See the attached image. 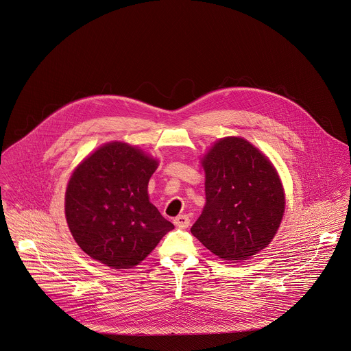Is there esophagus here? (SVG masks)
<instances>
[{"instance_id":"34e87169","label":"esophagus","mask_w":351,"mask_h":351,"mask_svg":"<svg viewBox=\"0 0 351 351\" xmlns=\"http://www.w3.org/2000/svg\"><path fill=\"white\" fill-rule=\"evenodd\" d=\"M190 218L187 217V215H179V217H176L175 219H173V223H175V226L176 228H179V229H187L189 226H190Z\"/></svg>"}]
</instances>
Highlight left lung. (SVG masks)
Returning <instances> with one entry per match:
<instances>
[{"instance_id":"1","label":"left lung","mask_w":351,"mask_h":351,"mask_svg":"<svg viewBox=\"0 0 351 351\" xmlns=\"http://www.w3.org/2000/svg\"><path fill=\"white\" fill-rule=\"evenodd\" d=\"M206 206L191 233L215 256L247 260L272 241L285 197L272 162L239 137L219 140L203 160Z\"/></svg>"}]
</instances>
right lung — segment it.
Segmentation results:
<instances>
[{"label": "right lung", "mask_w": 351, "mask_h": 351, "mask_svg": "<svg viewBox=\"0 0 351 351\" xmlns=\"http://www.w3.org/2000/svg\"><path fill=\"white\" fill-rule=\"evenodd\" d=\"M157 161L125 143L97 149L74 171L66 218L80 249L114 269L141 263L173 229L148 199Z\"/></svg>", "instance_id": "1"}]
</instances>
